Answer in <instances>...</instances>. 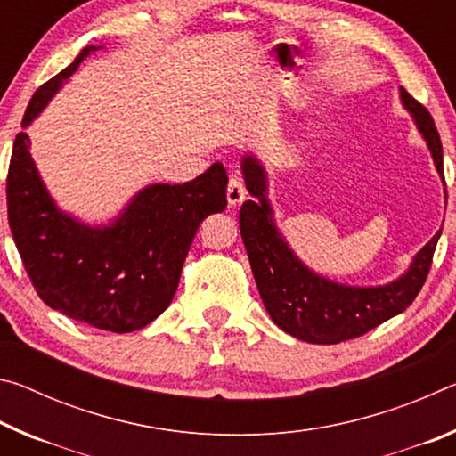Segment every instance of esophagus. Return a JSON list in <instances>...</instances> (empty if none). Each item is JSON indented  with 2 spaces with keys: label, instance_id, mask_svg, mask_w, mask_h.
<instances>
[{
  "label": "esophagus",
  "instance_id": "obj_1",
  "mask_svg": "<svg viewBox=\"0 0 456 456\" xmlns=\"http://www.w3.org/2000/svg\"><path fill=\"white\" fill-rule=\"evenodd\" d=\"M245 199V184L239 176H231L227 183V200L231 207H235Z\"/></svg>",
  "mask_w": 456,
  "mask_h": 456
}]
</instances>
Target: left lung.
<instances>
[{
  "label": "left lung",
  "mask_w": 456,
  "mask_h": 456,
  "mask_svg": "<svg viewBox=\"0 0 456 456\" xmlns=\"http://www.w3.org/2000/svg\"><path fill=\"white\" fill-rule=\"evenodd\" d=\"M403 102L412 112L428 142L438 173L444 179L443 144L430 112L403 88ZM247 191L256 200H245L239 211V229L256 277L259 296L272 320L293 338L312 344H339L368 334L382 322L404 312L427 281L441 231L422 247L412 267L384 288H348L312 273L283 243L265 200V173L256 160H243Z\"/></svg>",
  "instance_id": "obj_1"
}]
</instances>
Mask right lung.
Returning <instances> with one entry per match:
<instances>
[{
  "label": "right lung",
  "instance_id": "right-lung-1",
  "mask_svg": "<svg viewBox=\"0 0 456 456\" xmlns=\"http://www.w3.org/2000/svg\"><path fill=\"white\" fill-rule=\"evenodd\" d=\"M90 50L36 90L21 125L37 117ZM221 163L183 184H152L106 229L61 215L18 133L7 171V219L21 264L37 296L53 310L92 328L126 334L163 314L179 288L192 237L207 215L227 207Z\"/></svg>",
  "mask_w": 456,
  "mask_h": 456
}]
</instances>
